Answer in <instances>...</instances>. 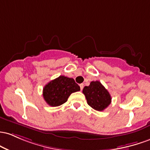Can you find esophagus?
Returning <instances> with one entry per match:
<instances>
[{
  "label": "esophagus",
  "instance_id": "34e87169",
  "mask_svg": "<svg viewBox=\"0 0 150 150\" xmlns=\"http://www.w3.org/2000/svg\"><path fill=\"white\" fill-rule=\"evenodd\" d=\"M79 86H80L81 90H83V83H81Z\"/></svg>",
  "mask_w": 150,
  "mask_h": 150
}]
</instances>
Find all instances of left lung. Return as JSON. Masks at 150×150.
<instances>
[{"label": "left lung", "mask_w": 150, "mask_h": 150, "mask_svg": "<svg viewBox=\"0 0 150 150\" xmlns=\"http://www.w3.org/2000/svg\"><path fill=\"white\" fill-rule=\"evenodd\" d=\"M83 93L88 105L98 111H103L111 103L110 93L98 81H91L88 86L84 87Z\"/></svg>", "instance_id": "1"}]
</instances>
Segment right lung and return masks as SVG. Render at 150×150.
Wrapping results in <instances>:
<instances>
[{
  "label": "right lung",
  "instance_id": "add662e5",
  "mask_svg": "<svg viewBox=\"0 0 150 150\" xmlns=\"http://www.w3.org/2000/svg\"><path fill=\"white\" fill-rule=\"evenodd\" d=\"M79 91L80 86L74 79L59 76L45 85L43 88V97L50 106H59L67 101L72 93Z\"/></svg>",
  "mask_w": 150,
  "mask_h": 150
}]
</instances>
